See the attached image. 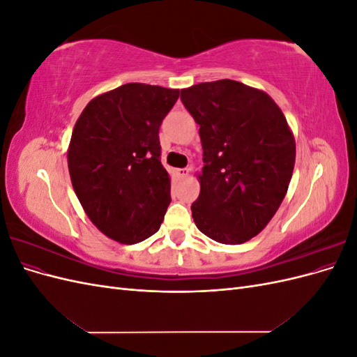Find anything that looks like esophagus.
Instances as JSON below:
<instances>
[{
	"label": "esophagus",
	"instance_id": "34e87169",
	"mask_svg": "<svg viewBox=\"0 0 357 357\" xmlns=\"http://www.w3.org/2000/svg\"><path fill=\"white\" fill-rule=\"evenodd\" d=\"M176 172H177V176H178L180 178H186V177L189 176L190 169H189V168H178Z\"/></svg>",
	"mask_w": 357,
	"mask_h": 357
}]
</instances>
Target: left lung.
<instances>
[{"label": "left lung", "mask_w": 357, "mask_h": 357, "mask_svg": "<svg viewBox=\"0 0 357 357\" xmlns=\"http://www.w3.org/2000/svg\"><path fill=\"white\" fill-rule=\"evenodd\" d=\"M180 98L199 125L204 150L193 222L222 244L252 240L283 202L295 167L283 112L266 92L229 79L193 84Z\"/></svg>", "instance_id": "left-lung-1"}]
</instances>
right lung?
<instances>
[{"label":"right lung","instance_id":"right-lung-1","mask_svg":"<svg viewBox=\"0 0 357 357\" xmlns=\"http://www.w3.org/2000/svg\"><path fill=\"white\" fill-rule=\"evenodd\" d=\"M178 89L126 83L88 102L67 150L73 189L105 236L135 244L159 231L171 197L159 126Z\"/></svg>","mask_w":357,"mask_h":357}]
</instances>
